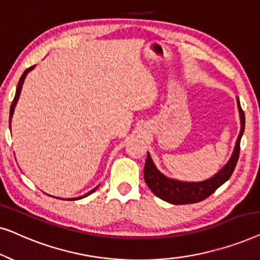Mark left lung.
I'll return each instance as SVG.
<instances>
[{"label":"left lung","mask_w":260,"mask_h":260,"mask_svg":"<svg viewBox=\"0 0 260 260\" xmlns=\"http://www.w3.org/2000/svg\"><path fill=\"white\" fill-rule=\"evenodd\" d=\"M238 106L240 111V119H241V129L240 134L238 136L236 148L232 154V157L227 162V165L213 176L212 179L204 182H180V181L170 180L156 169L150 155L148 154L147 159H145L144 166V180L148 187L150 188L152 193L156 197H158L162 200L174 205H188L200 202L205 199H207L209 195H212L218 188L226 182L232 175L234 168H236L238 158H239L240 152V140L244 134L245 129V113L240 106V102L238 99Z\"/></svg>","instance_id":"1"}]
</instances>
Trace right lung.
<instances>
[{"label": "right lung", "mask_w": 260, "mask_h": 260, "mask_svg": "<svg viewBox=\"0 0 260 260\" xmlns=\"http://www.w3.org/2000/svg\"><path fill=\"white\" fill-rule=\"evenodd\" d=\"M31 69H33V66H30L29 69H27L26 71H24L23 74H22V76H21V78H20V80H19V84H17L16 92H15V97H14V99H13V103H12V105H10V112H9V123H10V119H12V116H13V112H14V108H15V104H16L17 99H19V95H20L21 88H22V84H23V80H24V78H26V74H27L28 72H29V71H30ZM94 190H95V188H94V189H92L91 191H88L87 194H85L84 197H87V195H90L91 193H93ZM84 197H80V198H78V199H81V198H84ZM72 200H74V199H72Z\"/></svg>", "instance_id": "add662e5"}]
</instances>
